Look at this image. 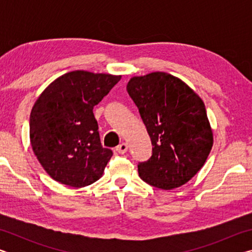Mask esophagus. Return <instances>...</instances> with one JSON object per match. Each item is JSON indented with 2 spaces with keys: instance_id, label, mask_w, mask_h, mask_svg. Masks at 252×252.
I'll return each instance as SVG.
<instances>
[{
  "instance_id": "34e87169",
  "label": "esophagus",
  "mask_w": 252,
  "mask_h": 252,
  "mask_svg": "<svg viewBox=\"0 0 252 252\" xmlns=\"http://www.w3.org/2000/svg\"><path fill=\"white\" fill-rule=\"evenodd\" d=\"M127 148H129V147H127L126 143H121L116 148V151L118 153H120V155H125V153L127 151Z\"/></svg>"
}]
</instances>
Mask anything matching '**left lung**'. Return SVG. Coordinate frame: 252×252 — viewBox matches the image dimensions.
Here are the masks:
<instances>
[{
    "label": "left lung",
    "mask_w": 252,
    "mask_h": 252,
    "mask_svg": "<svg viewBox=\"0 0 252 252\" xmlns=\"http://www.w3.org/2000/svg\"><path fill=\"white\" fill-rule=\"evenodd\" d=\"M126 90L153 146L150 159L138 164L140 178L162 190L183 186L203 167L213 144L201 97L165 72L133 76Z\"/></svg>",
    "instance_id": "left-lung-1"
}]
</instances>
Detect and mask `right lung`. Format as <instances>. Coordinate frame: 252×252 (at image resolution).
<instances>
[{
    "mask_svg": "<svg viewBox=\"0 0 252 252\" xmlns=\"http://www.w3.org/2000/svg\"><path fill=\"white\" fill-rule=\"evenodd\" d=\"M120 80L121 75L72 71L37 97L30 116V141L53 180L83 188L102 177L112 151L101 146L93 106Z\"/></svg>",
    "mask_w": 252,
    "mask_h": 252,
    "instance_id": "add662e5",
    "label": "right lung"
}]
</instances>
